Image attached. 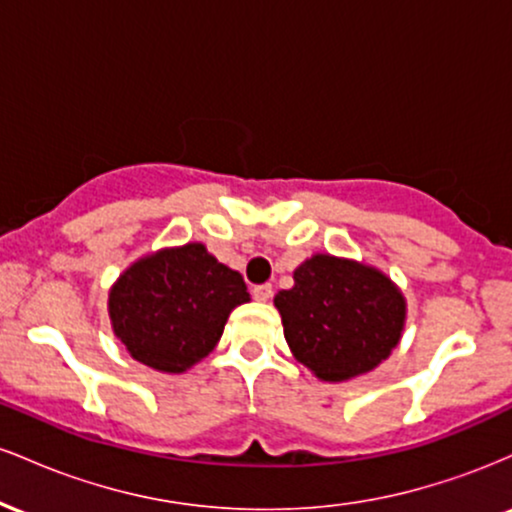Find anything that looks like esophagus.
Listing matches in <instances>:
<instances>
[{"instance_id":"34e87169","label":"esophagus","mask_w":512,"mask_h":512,"mask_svg":"<svg viewBox=\"0 0 512 512\" xmlns=\"http://www.w3.org/2000/svg\"><path fill=\"white\" fill-rule=\"evenodd\" d=\"M252 296H255V301H260V303H267L269 298H272V286H269V284L255 286V289H252Z\"/></svg>"}]
</instances>
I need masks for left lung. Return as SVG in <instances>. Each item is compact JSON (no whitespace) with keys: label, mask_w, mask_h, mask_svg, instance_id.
Segmentation results:
<instances>
[{"label":"left lung","mask_w":512,"mask_h":512,"mask_svg":"<svg viewBox=\"0 0 512 512\" xmlns=\"http://www.w3.org/2000/svg\"><path fill=\"white\" fill-rule=\"evenodd\" d=\"M293 358L325 383L375 370L399 344L407 298L366 262L315 252L293 269V286L274 296Z\"/></svg>","instance_id":"left-lung-1"}]
</instances>
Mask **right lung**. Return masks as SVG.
Segmentation results:
<instances>
[{"instance_id": "right-lung-1", "label": "right lung", "mask_w": 512, "mask_h": 512, "mask_svg": "<svg viewBox=\"0 0 512 512\" xmlns=\"http://www.w3.org/2000/svg\"><path fill=\"white\" fill-rule=\"evenodd\" d=\"M243 303H250L243 276L204 243L149 252L108 291L113 334L134 361L158 373H185L207 358Z\"/></svg>"}]
</instances>
